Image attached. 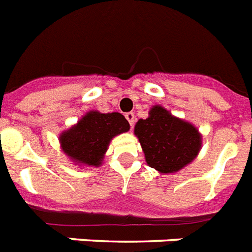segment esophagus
<instances>
[{
    "label": "esophagus",
    "mask_w": 252,
    "mask_h": 252,
    "mask_svg": "<svg viewBox=\"0 0 252 252\" xmlns=\"http://www.w3.org/2000/svg\"><path fill=\"white\" fill-rule=\"evenodd\" d=\"M125 117H126V120H127V121H128L130 126H131V127H132V126H134V122H135L134 113H131V112H128V113L125 114Z\"/></svg>",
    "instance_id": "obj_1"
}]
</instances>
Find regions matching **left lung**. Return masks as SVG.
I'll use <instances>...</instances> for the list:
<instances>
[{
	"mask_svg": "<svg viewBox=\"0 0 252 252\" xmlns=\"http://www.w3.org/2000/svg\"><path fill=\"white\" fill-rule=\"evenodd\" d=\"M135 135L140 141L148 166L161 174L178 172L198 155L202 136L196 126L172 116L161 105L149 111V117L139 120Z\"/></svg>",
	"mask_w": 252,
	"mask_h": 252,
	"instance_id": "1",
	"label": "left lung"
}]
</instances>
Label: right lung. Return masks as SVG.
Listing matches in <instances>:
<instances>
[{
    "mask_svg": "<svg viewBox=\"0 0 252 252\" xmlns=\"http://www.w3.org/2000/svg\"><path fill=\"white\" fill-rule=\"evenodd\" d=\"M128 130L130 125L121 113L90 111L74 126L60 134V147L77 165L97 167L112 139Z\"/></svg>",
    "mask_w": 252,
    "mask_h": 252,
    "instance_id": "add662e5",
    "label": "right lung"
}]
</instances>
